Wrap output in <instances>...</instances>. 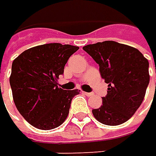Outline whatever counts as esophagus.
I'll list each match as a JSON object with an SVG mask.
<instances>
[{
	"label": "esophagus",
	"mask_w": 156,
	"mask_h": 156,
	"mask_svg": "<svg viewBox=\"0 0 156 156\" xmlns=\"http://www.w3.org/2000/svg\"><path fill=\"white\" fill-rule=\"evenodd\" d=\"M85 95H87V96H91V95H93V93H87V92H83Z\"/></svg>",
	"instance_id": "34e87169"
}]
</instances>
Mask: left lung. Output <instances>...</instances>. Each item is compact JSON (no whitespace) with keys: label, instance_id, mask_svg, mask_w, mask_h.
I'll return each instance as SVG.
<instances>
[{"label":"left lung","instance_id":"8db88e82","mask_svg":"<svg viewBox=\"0 0 156 156\" xmlns=\"http://www.w3.org/2000/svg\"><path fill=\"white\" fill-rule=\"evenodd\" d=\"M99 65L108 83L102 106L93 109L99 122L117 126L129 119L141 106L150 81L149 62L135 48L115 41L90 44L83 48Z\"/></svg>","mask_w":156,"mask_h":156}]
</instances>
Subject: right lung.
Wrapping results in <instances>:
<instances>
[{
  "mask_svg": "<svg viewBox=\"0 0 156 156\" xmlns=\"http://www.w3.org/2000/svg\"><path fill=\"white\" fill-rule=\"evenodd\" d=\"M78 49L76 46L49 43L25 50L12 62L10 85L15 107L37 129H55L68 117L72 100L80 90H64L57 80Z\"/></svg>",
  "mask_w": 156,
  "mask_h": 156,
  "instance_id": "1",
  "label": "right lung"
}]
</instances>
